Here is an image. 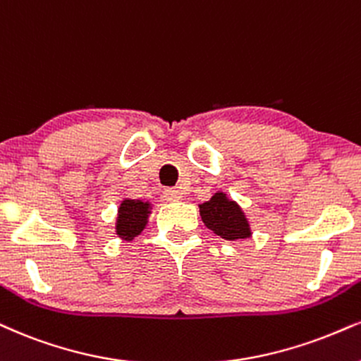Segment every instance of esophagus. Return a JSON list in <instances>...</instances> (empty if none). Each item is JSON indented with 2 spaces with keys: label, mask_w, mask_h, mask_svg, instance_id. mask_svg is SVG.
<instances>
[{
  "label": "esophagus",
  "mask_w": 361,
  "mask_h": 361,
  "mask_svg": "<svg viewBox=\"0 0 361 361\" xmlns=\"http://www.w3.org/2000/svg\"><path fill=\"white\" fill-rule=\"evenodd\" d=\"M164 197H166V201L173 202V201H179V199L182 197V194L179 189H166L164 190Z\"/></svg>",
  "instance_id": "obj_1"
}]
</instances>
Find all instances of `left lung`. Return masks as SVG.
I'll return each instance as SVG.
<instances>
[{"label":"left lung","mask_w":361,"mask_h":361,"mask_svg":"<svg viewBox=\"0 0 361 361\" xmlns=\"http://www.w3.org/2000/svg\"><path fill=\"white\" fill-rule=\"evenodd\" d=\"M199 207H201L204 224L221 238L233 241V239L249 238V234H251L241 209L238 207L235 202L226 199L224 194H216L211 201L204 202Z\"/></svg>","instance_id":"left-lung-1"}]
</instances>
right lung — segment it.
I'll use <instances>...</instances> for the list:
<instances>
[{"mask_svg":"<svg viewBox=\"0 0 361 361\" xmlns=\"http://www.w3.org/2000/svg\"><path fill=\"white\" fill-rule=\"evenodd\" d=\"M147 214H149V204L147 202L123 201L118 209L117 234L130 241L145 228Z\"/></svg>","mask_w":361,"mask_h":361,"instance_id":"obj_1","label":"right lung"}]
</instances>
